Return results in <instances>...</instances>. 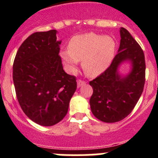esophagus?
<instances>
[{
    "label": "esophagus",
    "instance_id": "esophagus-1",
    "mask_svg": "<svg viewBox=\"0 0 158 158\" xmlns=\"http://www.w3.org/2000/svg\"><path fill=\"white\" fill-rule=\"evenodd\" d=\"M85 84V81H84L82 80H77V87L80 88L81 86L84 85Z\"/></svg>",
    "mask_w": 158,
    "mask_h": 158
}]
</instances>
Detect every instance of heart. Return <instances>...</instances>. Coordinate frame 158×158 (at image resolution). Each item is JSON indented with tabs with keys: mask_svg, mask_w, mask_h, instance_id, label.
I'll return each mask as SVG.
<instances>
[{
	"mask_svg": "<svg viewBox=\"0 0 158 158\" xmlns=\"http://www.w3.org/2000/svg\"><path fill=\"white\" fill-rule=\"evenodd\" d=\"M115 42L109 36L93 32L75 35L69 40V50L60 52L67 70L74 73L79 61L89 77H96L104 72L112 62L115 53Z\"/></svg>",
	"mask_w": 158,
	"mask_h": 158,
	"instance_id": "obj_1",
	"label": "heart"
}]
</instances>
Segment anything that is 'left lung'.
Returning <instances> with one entry per match:
<instances>
[{
  "label": "left lung",
  "mask_w": 158,
  "mask_h": 158,
  "mask_svg": "<svg viewBox=\"0 0 158 158\" xmlns=\"http://www.w3.org/2000/svg\"><path fill=\"white\" fill-rule=\"evenodd\" d=\"M118 54L103 73L89 82L93 93L89 103L99 120L115 123L132 111L143 92L146 77L145 55L139 44L127 29L120 28ZM129 61L131 69L126 76L118 73L123 62Z\"/></svg>",
  "instance_id": "left-lung-1"
}]
</instances>
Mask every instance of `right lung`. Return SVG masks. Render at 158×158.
<instances>
[{
  "label": "right lung",
  "mask_w": 158,
  "mask_h": 158,
  "mask_svg": "<svg viewBox=\"0 0 158 158\" xmlns=\"http://www.w3.org/2000/svg\"><path fill=\"white\" fill-rule=\"evenodd\" d=\"M57 31L35 32L19 47L13 62L14 86L22 110L41 126L65 116L77 89L76 77L64 71Z\"/></svg>",
  "instance_id": "1"
}]
</instances>
